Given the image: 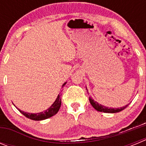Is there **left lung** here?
Instances as JSON below:
<instances>
[{
	"label": "left lung",
	"mask_w": 146,
	"mask_h": 146,
	"mask_svg": "<svg viewBox=\"0 0 146 146\" xmlns=\"http://www.w3.org/2000/svg\"><path fill=\"white\" fill-rule=\"evenodd\" d=\"M89 101H90V103L91 104V105H92V106L94 107V108L97 110V111L103 112V113H118V112L124 110L125 108L129 105V104H127V105H126V106L122 107V108H107V107L105 106H103V105H101V104H99L98 102L94 101L91 97L89 98Z\"/></svg>",
	"instance_id": "obj_1"
}]
</instances>
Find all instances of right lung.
Returning <instances> with one entry per match:
<instances>
[{"label":"right lung","instance_id":"right-lung-1","mask_svg":"<svg viewBox=\"0 0 146 146\" xmlns=\"http://www.w3.org/2000/svg\"><path fill=\"white\" fill-rule=\"evenodd\" d=\"M66 84V82L63 85V86ZM60 105H61V98H60V95H58L56 99V100L55 101V102L52 104V106L50 107L49 109H47V110L45 111L42 112V113H25V112H23L20 110H19V111L23 115H25V117H27L28 118H30L31 120H34V121H42V120L47 119V118H50V117L53 116L54 115H55L56 113L58 112L59 109L60 108Z\"/></svg>","mask_w":146,"mask_h":146}]
</instances>
